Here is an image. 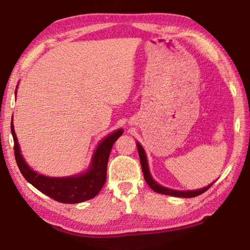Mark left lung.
I'll return each instance as SVG.
<instances>
[{
    "label": "left lung",
    "instance_id": "obj_1",
    "mask_svg": "<svg viewBox=\"0 0 250 250\" xmlns=\"http://www.w3.org/2000/svg\"><path fill=\"white\" fill-rule=\"evenodd\" d=\"M137 147H138V152H139V156H140V162H141V167H142V172L143 175H145V180L147 183V185L153 189L154 192L160 193V194H164V195H170V196H175V197H195L201 195L204 192H206L211 185L214 183H211L209 185H207L206 188H203L200 189H195V191H176V189H171L167 188H164V186L160 185L156 183V182L152 179V176L150 174L149 171V166H147V160H146V152L143 150V147L140 146V143H137Z\"/></svg>",
    "mask_w": 250,
    "mask_h": 250
}]
</instances>
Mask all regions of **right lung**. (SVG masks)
<instances>
[{
	"instance_id": "right-lung-1",
	"label": "right lung",
	"mask_w": 250,
	"mask_h": 250,
	"mask_svg": "<svg viewBox=\"0 0 250 250\" xmlns=\"http://www.w3.org/2000/svg\"><path fill=\"white\" fill-rule=\"evenodd\" d=\"M11 131L14 140V155L16 163H18V167L25 180L39 191L44 193L45 195L57 202L66 203V204H75V203L91 200L100 192L105 179H107L108 159L112 146L117 141V139L124 133V130L119 129L107 135L99 143L92 155L90 166L84 173L68 177H49L39 174L27 166L23 155L21 154L13 122H11Z\"/></svg>"
}]
</instances>
